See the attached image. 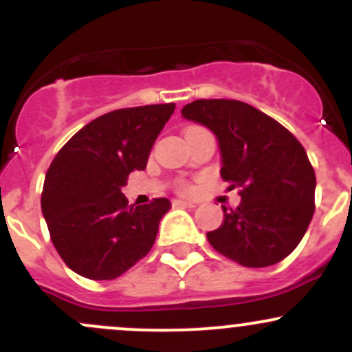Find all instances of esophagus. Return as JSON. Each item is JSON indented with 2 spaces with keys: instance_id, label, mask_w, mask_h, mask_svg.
<instances>
[{
  "instance_id": "esophagus-1",
  "label": "esophagus",
  "mask_w": 352,
  "mask_h": 352,
  "mask_svg": "<svg viewBox=\"0 0 352 352\" xmlns=\"http://www.w3.org/2000/svg\"><path fill=\"white\" fill-rule=\"evenodd\" d=\"M173 208H196V202L194 201H186V199H173L172 201Z\"/></svg>"
}]
</instances>
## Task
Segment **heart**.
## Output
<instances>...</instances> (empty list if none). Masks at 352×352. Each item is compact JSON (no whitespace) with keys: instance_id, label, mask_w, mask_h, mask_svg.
Instances as JSON below:
<instances>
[{"instance_id":"1","label":"heart","mask_w":352,"mask_h":352,"mask_svg":"<svg viewBox=\"0 0 352 352\" xmlns=\"http://www.w3.org/2000/svg\"><path fill=\"white\" fill-rule=\"evenodd\" d=\"M186 189H187V190H189V187H186Z\"/></svg>"}]
</instances>
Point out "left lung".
Here are the masks:
<instances>
[{
    "instance_id": "left-lung-1",
    "label": "left lung",
    "mask_w": 352,
    "mask_h": 352,
    "mask_svg": "<svg viewBox=\"0 0 352 352\" xmlns=\"http://www.w3.org/2000/svg\"><path fill=\"white\" fill-rule=\"evenodd\" d=\"M182 117L218 140L221 177L239 187L236 209L208 233L209 243L245 267H267L303 239L315 211V172L300 141L278 120L239 100H194Z\"/></svg>"
}]
</instances>
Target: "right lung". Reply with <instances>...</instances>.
I'll list each match as a JSON object with an SVG mask.
<instances>
[{"instance_id":"right-lung-1","label":"right lung","mask_w":352,"mask_h":352,"mask_svg":"<svg viewBox=\"0 0 352 352\" xmlns=\"http://www.w3.org/2000/svg\"><path fill=\"white\" fill-rule=\"evenodd\" d=\"M175 104L119 109L81 127L45 173L41 208L51 240L71 271L116 279L153 247L166 197L127 206L122 187L146 168L151 148Z\"/></svg>"}]
</instances>
